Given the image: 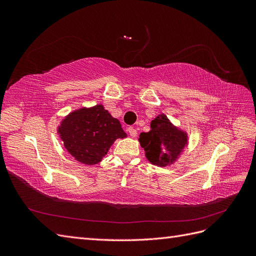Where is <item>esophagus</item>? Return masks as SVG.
I'll list each match as a JSON object with an SVG mask.
<instances>
[{
	"label": "esophagus",
	"instance_id": "obj_1",
	"mask_svg": "<svg viewBox=\"0 0 256 256\" xmlns=\"http://www.w3.org/2000/svg\"><path fill=\"white\" fill-rule=\"evenodd\" d=\"M128 132H129V134L131 136H136V134H138V131H136V129H134V127H129L128 128Z\"/></svg>",
	"mask_w": 256,
	"mask_h": 256
}]
</instances>
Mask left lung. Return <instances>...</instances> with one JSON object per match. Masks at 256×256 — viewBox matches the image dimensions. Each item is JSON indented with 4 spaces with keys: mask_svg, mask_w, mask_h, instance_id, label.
Returning <instances> with one entry per match:
<instances>
[{
    "mask_svg": "<svg viewBox=\"0 0 256 256\" xmlns=\"http://www.w3.org/2000/svg\"><path fill=\"white\" fill-rule=\"evenodd\" d=\"M150 129V132H142L138 138L146 158L159 166L173 164L187 145V134L173 126L164 114L152 120Z\"/></svg>",
    "mask_w": 256,
    "mask_h": 256,
    "instance_id": "8db88e82",
    "label": "left lung"
}]
</instances>
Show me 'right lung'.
<instances>
[{
    "label": "right lung",
    "instance_id": "obj_1",
    "mask_svg": "<svg viewBox=\"0 0 256 256\" xmlns=\"http://www.w3.org/2000/svg\"><path fill=\"white\" fill-rule=\"evenodd\" d=\"M58 134L68 152L88 166L102 161L116 138L127 136L120 120L102 104L69 114L62 122Z\"/></svg>",
    "mask_w": 256,
    "mask_h": 256
}]
</instances>
